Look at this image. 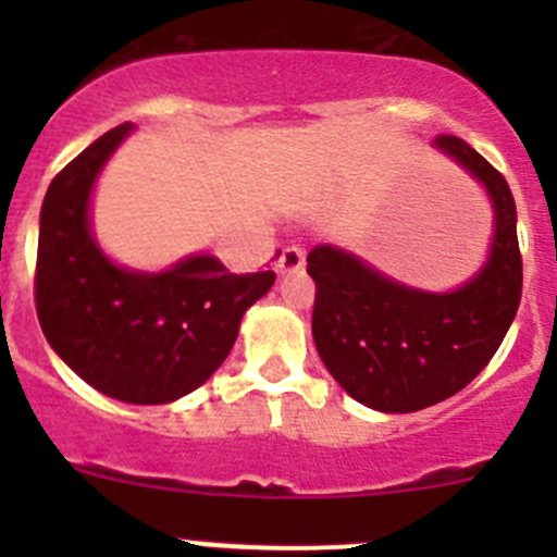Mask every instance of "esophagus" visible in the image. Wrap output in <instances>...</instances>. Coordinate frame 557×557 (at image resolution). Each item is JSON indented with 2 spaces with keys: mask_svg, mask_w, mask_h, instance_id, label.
<instances>
[{
  "mask_svg": "<svg viewBox=\"0 0 557 557\" xmlns=\"http://www.w3.org/2000/svg\"><path fill=\"white\" fill-rule=\"evenodd\" d=\"M305 269V250L296 245L285 247L283 252H280L277 258V272L280 274H294V272H301Z\"/></svg>",
  "mask_w": 557,
  "mask_h": 557,
  "instance_id": "esophagus-1",
  "label": "esophagus"
}]
</instances>
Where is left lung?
<instances>
[{
    "mask_svg": "<svg viewBox=\"0 0 557 557\" xmlns=\"http://www.w3.org/2000/svg\"><path fill=\"white\" fill-rule=\"evenodd\" d=\"M445 150L485 185L496 212L485 267L450 294L393 283L352 252L312 247V336L331 377L377 412H418L463 391L496 356L522 294L512 190L469 143L440 134Z\"/></svg>",
    "mask_w": 557,
    "mask_h": 557,
    "instance_id": "obj_1",
    "label": "left lung"
}]
</instances>
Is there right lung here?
I'll return each mask as SVG.
<instances>
[{
	"label": "right lung",
	"instance_id": "1",
	"mask_svg": "<svg viewBox=\"0 0 557 557\" xmlns=\"http://www.w3.org/2000/svg\"><path fill=\"white\" fill-rule=\"evenodd\" d=\"M132 123L110 128L50 183L39 212L35 305L61 361L104 396L170 404L226 361L239 320L274 272L232 274L190 256L166 272L115 267L94 243L88 201L97 174Z\"/></svg>",
	"mask_w": 557,
	"mask_h": 557
}]
</instances>
